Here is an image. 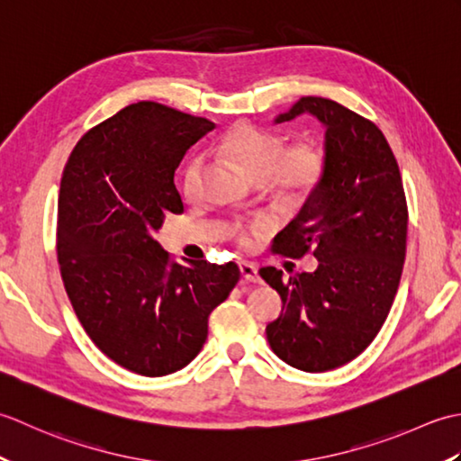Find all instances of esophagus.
<instances>
[{"instance_id":"34e87169","label":"esophagus","mask_w":461,"mask_h":461,"mask_svg":"<svg viewBox=\"0 0 461 461\" xmlns=\"http://www.w3.org/2000/svg\"><path fill=\"white\" fill-rule=\"evenodd\" d=\"M240 271H241L243 279H246L248 283H261L259 271H258V267H256V266H253V263H249V261H241V263H240Z\"/></svg>"}]
</instances>
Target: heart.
I'll use <instances>...</instances> for the list:
<instances>
[{
  "instance_id": "b5f03b06",
  "label": "heart",
  "mask_w": 461,
  "mask_h": 461,
  "mask_svg": "<svg viewBox=\"0 0 461 461\" xmlns=\"http://www.w3.org/2000/svg\"><path fill=\"white\" fill-rule=\"evenodd\" d=\"M221 152L236 162L240 168L258 182H271L281 192H307L317 184L321 176V156L311 144L299 142L285 149L281 136L267 132L251 124H238L225 132L220 144ZM202 182V158H194L185 166L182 176V192L188 200H195ZM263 228L256 225H236L241 241L249 240V233Z\"/></svg>"
}]
</instances>
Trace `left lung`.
<instances>
[{"mask_svg":"<svg viewBox=\"0 0 461 461\" xmlns=\"http://www.w3.org/2000/svg\"><path fill=\"white\" fill-rule=\"evenodd\" d=\"M311 114L325 129L321 176L297 218L276 240L289 258L319 266L285 277L259 273L283 309L266 332L293 368L325 372L358 357L384 325L402 276L408 208L398 162L375 122L330 99L301 96L273 122Z\"/></svg>","mask_w":461,"mask_h":461,"instance_id":"1","label":"left lung"}]
</instances>
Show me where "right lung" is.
<instances>
[{"mask_svg":"<svg viewBox=\"0 0 461 461\" xmlns=\"http://www.w3.org/2000/svg\"><path fill=\"white\" fill-rule=\"evenodd\" d=\"M215 124L142 101L95 126L63 170L57 259L86 335L116 365L164 376L195 358L236 263H170L156 240L182 213L174 172Z\"/></svg>","mask_w":461,"mask_h":461,"instance_id":"right-lung-1","label":"right lung"}]
</instances>
